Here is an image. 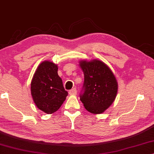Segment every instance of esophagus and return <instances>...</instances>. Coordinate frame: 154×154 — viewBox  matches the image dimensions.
Segmentation results:
<instances>
[{
    "instance_id": "34e87169",
    "label": "esophagus",
    "mask_w": 154,
    "mask_h": 154,
    "mask_svg": "<svg viewBox=\"0 0 154 154\" xmlns=\"http://www.w3.org/2000/svg\"><path fill=\"white\" fill-rule=\"evenodd\" d=\"M77 89L75 88H72V89H71L69 91V94L70 95H76L77 94Z\"/></svg>"
}]
</instances>
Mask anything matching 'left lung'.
Listing matches in <instances>:
<instances>
[{
	"label": "left lung",
	"instance_id": "obj_1",
	"mask_svg": "<svg viewBox=\"0 0 154 154\" xmlns=\"http://www.w3.org/2000/svg\"><path fill=\"white\" fill-rule=\"evenodd\" d=\"M79 65L84 75L80 100L88 112L103 113L115 100L118 90L116 78L100 60L81 61Z\"/></svg>",
	"mask_w": 154,
	"mask_h": 154
}]
</instances>
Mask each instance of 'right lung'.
<instances>
[{
    "label": "right lung",
    "instance_id": "1",
    "mask_svg": "<svg viewBox=\"0 0 154 154\" xmlns=\"http://www.w3.org/2000/svg\"><path fill=\"white\" fill-rule=\"evenodd\" d=\"M57 71L56 64L49 61L42 62L31 82V95L34 103L38 109L47 114L57 111L68 94Z\"/></svg>",
    "mask_w": 154,
    "mask_h": 154
}]
</instances>
